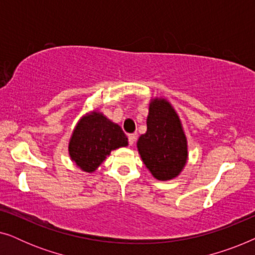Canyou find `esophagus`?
Masks as SVG:
<instances>
[{
    "label": "esophagus",
    "instance_id": "34e87169",
    "mask_svg": "<svg viewBox=\"0 0 255 255\" xmlns=\"http://www.w3.org/2000/svg\"><path fill=\"white\" fill-rule=\"evenodd\" d=\"M128 144H130V146H132V145L134 144L137 135H135V134H128Z\"/></svg>",
    "mask_w": 255,
    "mask_h": 255
}]
</instances>
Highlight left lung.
Segmentation results:
<instances>
[{"instance_id":"8db88e82","label":"left lung","mask_w":255,"mask_h":255,"mask_svg":"<svg viewBox=\"0 0 255 255\" xmlns=\"http://www.w3.org/2000/svg\"><path fill=\"white\" fill-rule=\"evenodd\" d=\"M147 131L137 141L142 162L160 181L172 180L182 172L188 159L187 138L176 111L165 99L149 103Z\"/></svg>"}]
</instances>
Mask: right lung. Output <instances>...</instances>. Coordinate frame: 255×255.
Segmentation results:
<instances>
[{
	"mask_svg": "<svg viewBox=\"0 0 255 255\" xmlns=\"http://www.w3.org/2000/svg\"><path fill=\"white\" fill-rule=\"evenodd\" d=\"M128 146V138L120 125L102 113L87 114L73 131L68 151L72 161L83 172H95L114 149Z\"/></svg>",
	"mask_w": 255,
	"mask_h": 255,
	"instance_id": "right-lung-1",
	"label": "right lung"
}]
</instances>
